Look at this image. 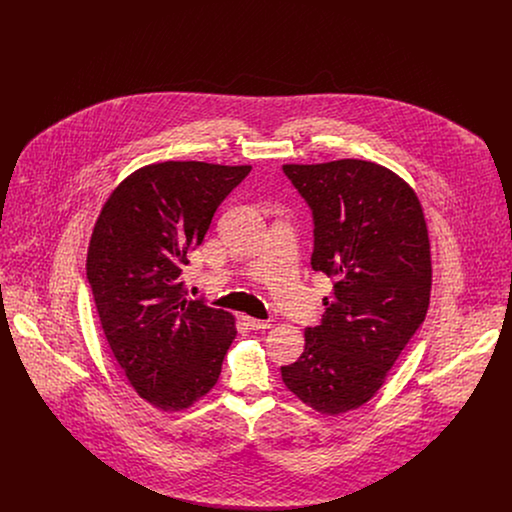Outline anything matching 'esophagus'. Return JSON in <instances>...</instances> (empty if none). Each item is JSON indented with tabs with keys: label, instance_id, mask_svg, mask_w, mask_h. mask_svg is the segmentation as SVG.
<instances>
[{
	"label": "esophagus",
	"instance_id": "obj_1",
	"mask_svg": "<svg viewBox=\"0 0 512 512\" xmlns=\"http://www.w3.org/2000/svg\"><path fill=\"white\" fill-rule=\"evenodd\" d=\"M244 322L251 330H267L270 328V320H259V318L244 317Z\"/></svg>",
	"mask_w": 512,
	"mask_h": 512
}]
</instances>
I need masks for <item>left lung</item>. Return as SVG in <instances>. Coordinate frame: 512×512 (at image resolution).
Masks as SVG:
<instances>
[{
    "label": "left lung",
    "mask_w": 512,
    "mask_h": 512,
    "mask_svg": "<svg viewBox=\"0 0 512 512\" xmlns=\"http://www.w3.org/2000/svg\"><path fill=\"white\" fill-rule=\"evenodd\" d=\"M313 215L311 267L332 297L305 351L282 366V380L318 413L361 407L424 322L430 240L418 197L405 180L370 161L284 165Z\"/></svg>",
    "instance_id": "8db88e82"
}]
</instances>
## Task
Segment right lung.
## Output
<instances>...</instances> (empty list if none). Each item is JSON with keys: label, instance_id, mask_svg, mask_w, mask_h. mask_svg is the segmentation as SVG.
Returning a JSON list of instances; mask_svg holds the SVG:
<instances>
[{"label": "right lung", "instance_id": "obj_1", "mask_svg": "<svg viewBox=\"0 0 512 512\" xmlns=\"http://www.w3.org/2000/svg\"><path fill=\"white\" fill-rule=\"evenodd\" d=\"M244 167L167 161L130 174L101 209L86 261L101 328L128 382L163 411L211 390L236 338L230 313L188 299L182 272Z\"/></svg>", "mask_w": 512, "mask_h": 512}]
</instances>
